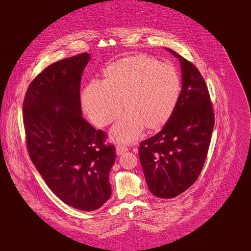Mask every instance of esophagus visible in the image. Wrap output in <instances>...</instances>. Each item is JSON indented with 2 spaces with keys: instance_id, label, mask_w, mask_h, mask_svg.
<instances>
[{
  "instance_id": "obj_1",
  "label": "esophagus",
  "mask_w": 251,
  "mask_h": 251,
  "mask_svg": "<svg viewBox=\"0 0 251 251\" xmlns=\"http://www.w3.org/2000/svg\"><path fill=\"white\" fill-rule=\"evenodd\" d=\"M127 151H128V149L125 148V147H123V146H117V147H116V152H117L118 155L123 154V153L126 152Z\"/></svg>"
}]
</instances>
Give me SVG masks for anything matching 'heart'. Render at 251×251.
Returning a JSON list of instances; mask_svg holds the SVG:
<instances>
[{"label": "heart", "mask_w": 251, "mask_h": 251, "mask_svg": "<svg viewBox=\"0 0 251 251\" xmlns=\"http://www.w3.org/2000/svg\"><path fill=\"white\" fill-rule=\"evenodd\" d=\"M181 95L174 66L144 54L119 59L104 68L102 81L92 82L82 95L84 110L98 127H107L126 114L113 131L120 142L134 141L141 130L160 131L173 116Z\"/></svg>", "instance_id": "b5f03b06"}]
</instances>
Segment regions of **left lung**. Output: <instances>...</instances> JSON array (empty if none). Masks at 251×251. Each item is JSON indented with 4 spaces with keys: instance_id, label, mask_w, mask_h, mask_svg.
Returning <instances> with one entry per match:
<instances>
[{
    "instance_id": "obj_1",
    "label": "left lung",
    "mask_w": 251,
    "mask_h": 251,
    "mask_svg": "<svg viewBox=\"0 0 251 251\" xmlns=\"http://www.w3.org/2000/svg\"><path fill=\"white\" fill-rule=\"evenodd\" d=\"M167 50L180 61V100L166 126L143 140L138 152L149 189L160 199H173L199 178L215 125L213 104L202 75L191 62Z\"/></svg>"
}]
</instances>
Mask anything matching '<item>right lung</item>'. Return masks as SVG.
I'll list each match as a JSON object with an SVG mask.
<instances>
[{"label":"right lung","mask_w":251,"mask_h":251,"mask_svg":"<svg viewBox=\"0 0 251 251\" xmlns=\"http://www.w3.org/2000/svg\"><path fill=\"white\" fill-rule=\"evenodd\" d=\"M88 61L83 52L39 73L25 94L23 124L29 156L49 188L66 204L91 212L111 196L116 150L81 116L80 81Z\"/></svg>","instance_id":"right-lung-1"}]
</instances>
